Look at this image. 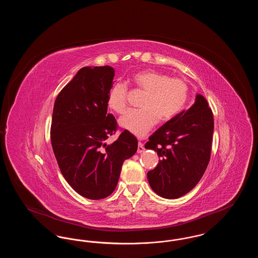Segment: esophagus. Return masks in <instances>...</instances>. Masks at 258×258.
<instances>
[{
	"label": "esophagus",
	"instance_id": "34e87169",
	"mask_svg": "<svg viewBox=\"0 0 258 258\" xmlns=\"http://www.w3.org/2000/svg\"><path fill=\"white\" fill-rule=\"evenodd\" d=\"M145 151V148L143 146V143L142 142H138V148H137V153L138 154H140V153H142V152H144Z\"/></svg>",
	"mask_w": 258,
	"mask_h": 258
}]
</instances>
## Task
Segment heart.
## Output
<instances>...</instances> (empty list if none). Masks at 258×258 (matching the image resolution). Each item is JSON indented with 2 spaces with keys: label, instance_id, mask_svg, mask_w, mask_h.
I'll list each match as a JSON object with an SVG mask.
<instances>
[{
  "label": "heart",
  "instance_id": "obj_1",
  "mask_svg": "<svg viewBox=\"0 0 258 258\" xmlns=\"http://www.w3.org/2000/svg\"><path fill=\"white\" fill-rule=\"evenodd\" d=\"M137 89L146 92L142 98V109H130L119 120L123 130L136 136H144L157 123V118L165 122L184 108L188 97V87L184 80L147 70L132 78ZM127 103V88L121 82L111 87L107 104L116 113H123Z\"/></svg>",
  "mask_w": 258,
  "mask_h": 258
}]
</instances>
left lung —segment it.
<instances>
[{"instance_id": "obj_1", "label": "left lung", "mask_w": 258, "mask_h": 258, "mask_svg": "<svg viewBox=\"0 0 258 258\" xmlns=\"http://www.w3.org/2000/svg\"><path fill=\"white\" fill-rule=\"evenodd\" d=\"M213 133V112L205 98L197 95L190 108L177 114L149 137L145 148L161 158L147 174L157 195L179 198L198 184L210 161Z\"/></svg>"}]
</instances>
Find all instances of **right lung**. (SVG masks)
<instances>
[{"label":"right lung","mask_w":258,"mask_h":258,"mask_svg":"<svg viewBox=\"0 0 258 258\" xmlns=\"http://www.w3.org/2000/svg\"><path fill=\"white\" fill-rule=\"evenodd\" d=\"M114 75L109 66L82 68L62 88L53 108L50 135L59 168L77 194L93 200L114 191L123 161L138 146L127 131L110 145L105 142L118 128L107 113Z\"/></svg>","instance_id":"right-lung-1"}]
</instances>
